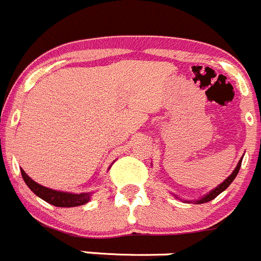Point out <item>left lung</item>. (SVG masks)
<instances>
[{"label":"left lung","instance_id":"8db88e82","mask_svg":"<svg viewBox=\"0 0 261 261\" xmlns=\"http://www.w3.org/2000/svg\"><path fill=\"white\" fill-rule=\"evenodd\" d=\"M241 163H242V159H241V160H240V163L237 164V166H236V169L233 170V173H232V174H230L229 177H228L227 179H225L224 182L222 183V185H219V186H218V187L215 188V190H213L212 192H210V193H207V195L205 196V197H202V198H201V200H198V201H197V203L209 202V201L214 200V198L217 197L218 195H220V193H222L223 191L225 190V188H228V187H229V185H230V183L233 182V179H234V178H236V175H237V174H238V172H240Z\"/></svg>","mask_w":261,"mask_h":261}]
</instances>
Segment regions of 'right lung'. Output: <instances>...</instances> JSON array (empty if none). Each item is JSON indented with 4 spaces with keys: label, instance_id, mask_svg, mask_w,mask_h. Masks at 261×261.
<instances>
[{
    "label": "right lung",
    "instance_id": "obj_1",
    "mask_svg": "<svg viewBox=\"0 0 261 261\" xmlns=\"http://www.w3.org/2000/svg\"><path fill=\"white\" fill-rule=\"evenodd\" d=\"M21 170V175H23L24 182L27 183L29 188L36 193L38 197H41L42 200H44L46 202L51 203L54 206L59 207H73V206H79V205H84L86 202H88L89 200V193H68V192H60V191H54L49 190V188L43 187V186L38 185V183L34 182L33 179L27 175V173Z\"/></svg>",
    "mask_w": 261,
    "mask_h": 261
}]
</instances>
